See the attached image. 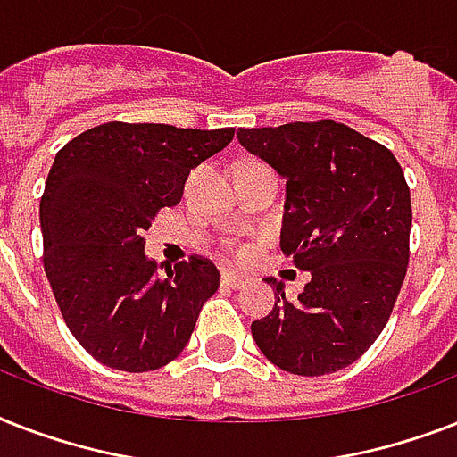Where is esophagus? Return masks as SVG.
Listing matches in <instances>:
<instances>
[{"instance_id": "34e87169", "label": "esophagus", "mask_w": 457, "mask_h": 457, "mask_svg": "<svg viewBox=\"0 0 457 457\" xmlns=\"http://www.w3.org/2000/svg\"><path fill=\"white\" fill-rule=\"evenodd\" d=\"M249 282L251 279L246 278V275H239V272H229V270L222 272V285L232 287V289H242V287H246Z\"/></svg>"}]
</instances>
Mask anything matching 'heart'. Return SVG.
<instances>
[{"instance_id": "b5f03b06", "label": "heart", "mask_w": 457, "mask_h": 457, "mask_svg": "<svg viewBox=\"0 0 457 457\" xmlns=\"http://www.w3.org/2000/svg\"><path fill=\"white\" fill-rule=\"evenodd\" d=\"M225 251H228L232 258H246L251 253V246H246V244L242 242H235V239H229V242H225Z\"/></svg>"}]
</instances>
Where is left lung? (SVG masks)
Instances as JSON below:
<instances>
[{
	"instance_id": "left-lung-1",
	"label": "left lung",
	"mask_w": 457,
	"mask_h": 457,
	"mask_svg": "<svg viewBox=\"0 0 457 457\" xmlns=\"http://www.w3.org/2000/svg\"><path fill=\"white\" fill-rule=\"evenodd\" d=\"M244 149L287 178L279 246L311 282L299 299L275 289L251 322L258 348L301 377L348 368L389 322L411 261V187L396 156L334 120L239 128Z\"/></svg>"
}]
</instances>
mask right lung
Instances as JSON below:
<instances>
[{"mask_svg":"<svg viewBox=\"0 0 457 457\" xmlns=\"http://www.w3.org/2000/svg\"><path fill=\"white\" fill-rule=\"evenodd\" d=\"M232 137L235 128L111 120L54 158L39 201L42 263L71 334L106 368L149 372L175 361L220 285L201 256L158 278L142 235L182 199L194 165Z\"/></svg>","mask_w":457,"mask_h":457,"instance_id":"right-lung-1","label":"right lung"}]
</instances>
